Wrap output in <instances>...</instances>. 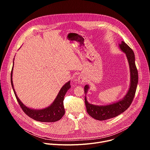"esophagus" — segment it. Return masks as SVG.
<instances>
[{"label": "esophagus", "mask_w": 150, "mask_h": 150, "mask_svg": "<svg viewBox=\"0 0 150 150\" xmlns=\"http://www.w3.org/2000/svg\"><path fill=\"white\" fill-rule=\"evenodd\" d=\"M85 80H86V79H85V76L83 75H80L78 76V78L77 81L79 83H84L85 82Z\"/></svg>", "instance_id": "obj_1"}]
</instances>
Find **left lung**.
<instances>
[{"instance_id": "1", "label": "left lung", "mask_w": 150, "mask_h": 150, "mask_svg": "<svg viewBox=\"0 0 150 150\" xmlns=\"http://www.w3.org/2000/svg\"><path fill=\"white\" fill-rule=\"evenodd\" d=\"M119 49L126 54L130 69L129 87L125 96L120 100L109 104L95 105L90 103L86 97V94L90 88L89 85H85V104L87 112L95 119L98 120H108L117 116L124 112L131 105L136 92L138 82V71L135 65V58L133 50L126 43L122 41L119 45Z\"/></svg>"}]
</instances>
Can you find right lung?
I'll return each instance as SVG.
<instances>
[{"instance_id": "right-lung-1", "label": "right lung", "mask_w": 150, "mask_h": 150, "mask_svg": "<svg viewBox=\"0 0 150 150\" xmlns=\"http://www.w3.org/2000/svg\"><path fill=\"white\" fill-rule=\"evenodd\" d=\"M13 65L14 62L13 61V67L11 75V85L17 101L24 113L34 120L41 122H54L60 120L63 117L65 112L63 105V100L67 92L71 88L70 81H69L65 85H63V87L60 90L56 98L50 105L42 109H31L28 108L27 106L24 104L16 95V93L13 87V83L12 81Z\"/></svg>"}]
</instances>
